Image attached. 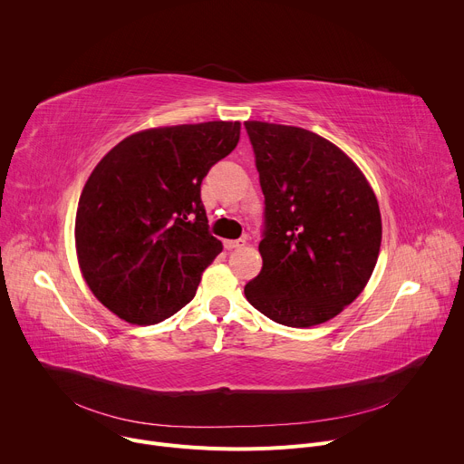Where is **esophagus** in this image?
I'll return each mask as SVG.
<instances>
[{"label": "esophagus", "mask_w": 464, "mask_h": 464, "mask_svg": "<svg viewBox=\"0 0 464 464\" xmlns=\"http://www.w3.org/2000/svg\"><path fill=\"white\" fill-rule=\"evenodd\" d=\"M246 246V240L238 238V240H224V247L226 249H237V247H242Z\"/></svg>", "instance_id": "34e87169"}]
</instances>
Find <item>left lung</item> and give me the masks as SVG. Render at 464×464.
I'll list each match as a JSON object with an SVG mask.
<instances>
[{"label":"left lung","instance_id":"1","mask_svg":"<svg viewBox=\"0 0 464 464\" xmlns=\"http://www.w3.org/2000/svg\"><path fill=\"white\" fill-rule=\"evenodd\" d=\"M264 194L260 274L246 299L276 323L336 317L367 286L382 244L376 194L360 167L310 130L246 121Z\"/></svg>","mask_w":464,"mask_h":464}]
</instances>
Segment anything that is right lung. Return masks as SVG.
<instances>
[{"label":"right lung","mask_w":464,"mask_h":464,"mask_svg":"<svg viewBox=\"0 0 464 464\" xmlns=\"http://www.w3.org/2000/svg\"><path fill=\"white\" fill-rule=\"evenodd\" d=\"M238 121L141 130L90 174L75 218L81 274L119 319L154 324L183 308L222 251L200 198L209 169L233 152Z\"/></svg>","instance_id":"1"}]
</instances>
